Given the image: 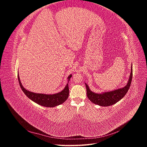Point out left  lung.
Returning a JSON list of instances; mask_svg holds the SVG:
<instances>
[{"label": "left lung", "mask_w": 147, "mask_h": 147, "mask_svg": "<svg viewBox=\"0 0 147 147\" xmlns=\"http://www.w3.org/2000/svg\"><path fill=\"white\" fill-rule=\"evenodd\" d=\"M132 78V67H131V72L129 76V79L128 82L125 86L122 88H119L118 90H115L114 91L102 92L100 93V94L91 91L90 88L88 86V84L85 83L87 96L89 99L92 103L95 104L103 107L112 105L123 98V97L126 94L129 89L130 88Z\"/></svg>", "instance_id": "left-lung-1"}]
</instances>
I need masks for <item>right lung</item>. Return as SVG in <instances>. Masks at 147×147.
Listing matches in <instances>:
<instances>
[{"label": "right lung", "mask_w": 147, "mask_h": 147, "mask_svg": "<svg viewBox=\"0 0 147 147\" xmlns=\"http://www.w3.org/2000/svg\"><path fill=\"white\" fill-rule=\"evenodd\" d=\"M72 75H70L68 77V83L70 78L72 77ZM18 78L19 83L21 90L24 92L26 96L28 97L30 100H32L35 103L42 106L46 107H54L64 103L69 97V89L68 83L67 84L64 90L59 92H57L56 94H45L32 92L26 90L23 85H22L19 75H18Z\"/></svg>", "instance_id": "add662e5"}]
</instances>
